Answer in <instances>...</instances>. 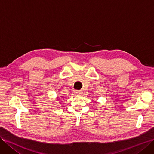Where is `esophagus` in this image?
Returning <instances> with one entry per match:
<instances>
[{
    "mask_svg": "<svg viewBox=\"0 0 154 154\" xmlns=\"http://www.w3.org/2000/svg\"><path fill=\"white\" fill-rule=\"evenodd\" d=\"M74 93H75V94H76V95H81L82 93V92L81 90H76V91H75Z\"/></svg>",
    "mask_w": 154,
    "mask_h": 154,
    "instance_id": "esophagus-1",
    "label": "esophagus"
}]
</instances>
